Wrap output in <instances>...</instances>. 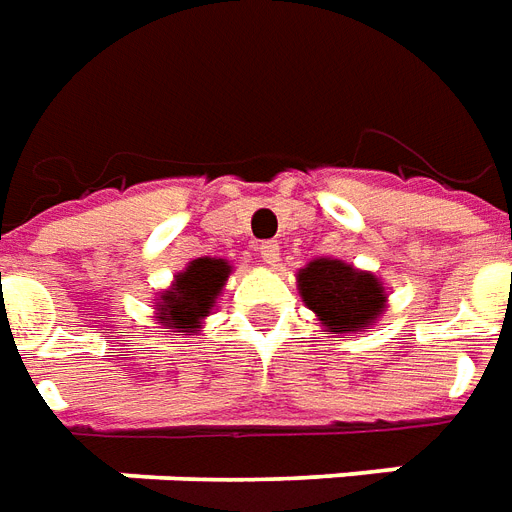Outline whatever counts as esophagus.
<instances>
[{
	"mask_svg": "<svg viewBox=\"0 0 512 512\" xmlns=\"http://www.w3.org/2000/svg\"><path fill=\"white\" fill-rule=\"evenodd\" d=\"M257 255H260V260H263V263H268V266H277L279 244L277 241H260V244H257Z\"/></svg>",
	"mask_w": 512,
	"mask_h": 512,
	"instance_id": "1",
	"label": "esophagus"
}]
</instances>
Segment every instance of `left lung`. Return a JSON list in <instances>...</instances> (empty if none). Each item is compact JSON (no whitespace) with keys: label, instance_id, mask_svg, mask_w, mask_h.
<instances>
[{"label":"left lung","instance_id":"left-lung-1","mask_svg":"<svg viewBox=\"0 0 512 512\" xmlns=\"http://www.w3.org/2000/svg\"><path fill=\"white\" fill-rule=\"evenodd\" d=\"M299 293L323 332L356 334L381 318L386 290L370 271L348 266L343 260L318 257L299 271Z\"/></svg>","mask_w":512,"mask_h":512}]
</instances>
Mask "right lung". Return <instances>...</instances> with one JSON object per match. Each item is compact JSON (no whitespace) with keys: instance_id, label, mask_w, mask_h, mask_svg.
<instances>
[{"instance_id":"obj_1","label":"right lung","mask_w":512,"mask_h":512,"mask_svg":"<svg viewBox=\"0 0 512 512\" xmlns=\"http://www.w3.org/2000/svg\"><path fill=\"white\" fill-rule=\"evenodd\" d=\"M233 266L222 257H197L186 271L156 299V315L161 326L175 332H197L202 318H208L222 293Z\"/></svg>"}]
</instances>
